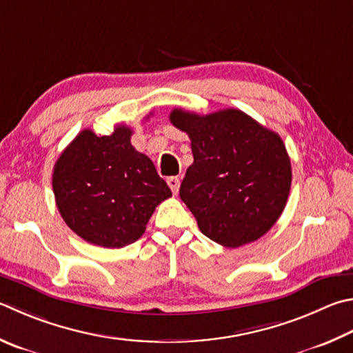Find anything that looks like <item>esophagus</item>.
I'll list each match as a JSON object with an SVG mask.
<instances>
[{"label": "esophagus", "instance_id": "1", "mask_svg": "<svg viewBox=\"0 0 353 353\" xmlns=\"http://www.w3.org/2000/svg\"><path fill=\"white\" fill-rule=\"evenodd\" d=\"M166 182H168L170 188L172 191V194H177L179 193V187H181V179L176 177V176H172V177L166 179Z\"/></svg>", "mask_w": 353, "mask_h": 353}]
</instances>
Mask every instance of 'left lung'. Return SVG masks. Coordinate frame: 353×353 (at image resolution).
<instances>
[{"label": "left lung", "instance_id": "8db88e82", "mask_svg": "<svg viewBox=\"0 0 353 353\" xmlns=\"http://www.w3.org/2000/svg\"><path fill=\"white\" fill-rule=\"evenodd\" d=\"M170 120L191 140L194 162L179 193L201 232L232 248L264 236L290 193L283 139L239 110L207 115L172 110Z\"/></svg>", "mask_w": 353, "mask_h": 353}]
</instances>
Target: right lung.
I'll return each instance as SVG.
<instances>
[{
	"label": "right lung",
	"mask_w": 353,
	"mask_h": 353,
	"mask_svg": "<svg viewBox=\"0 0 353 353\" xmlns=\"http://www.w3.org/2000/svg\"><path fill=\"white\" fill-rule=\"evenodd\" d=\"M131 134L125 125L101 137L83 130L55 162L57 208L68 227L94 245L136 242L157 205L171 197L151 159L131 145Z\"/></svg>",
	"instance_id": "add662e5"
}]
</instances>
